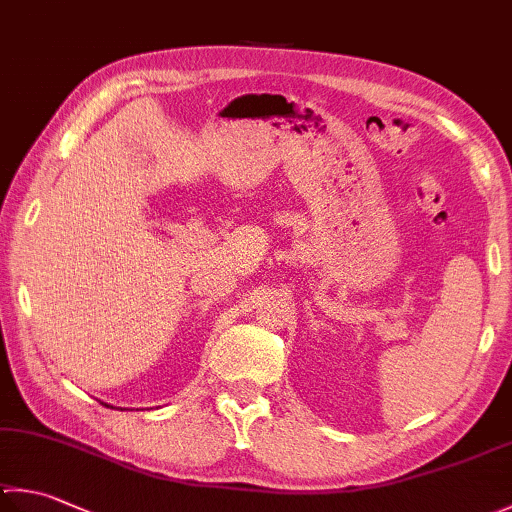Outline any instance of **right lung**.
<instances>
[{"mask_svg": "<svg viewBox=\"0 0 512 512\" xmlns=\"http://www.w3.org/2000/svg\"><path fill=\"white\" fill-rule=\"evenodd\" d=\"M104 406H106V403H104ZM106 408H113V406H106Z\"/></svg>", "mask_w": 512, "mask_h": 512, "instance_id": "add662e5", "label": "right lung"}]
</instances>
